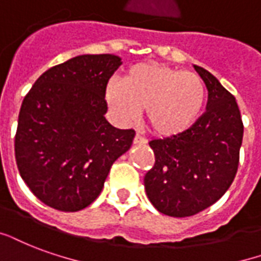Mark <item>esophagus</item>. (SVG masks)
I'll return each mask as SVG.
<instances>
[{
	"mask_svg": "<svg viewBox=\"0 0 261 261\" xmlns=\"http://www.w3.org/2000/svg\"><path fill=\"white\" fill-rule=\"evenodd\" d=\"M133 143H135V144H146L147 140L138 133V135L135 136V139H133Z\"/></svg>",
	"mask_w": 261,
	"mask_h": 261,
	"instance_id": "1",
	"label": "esophagus"
}]
</instances>
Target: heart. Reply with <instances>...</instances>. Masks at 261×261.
<instances>
[{
	"mask_svg": "<svg viewBox=\"0 0 261 261\" xmlns=\"http://www.w3.org/2000/svg\"><path fill=\"white\" fill-rule=\"evenodd\" d=\"M106 100L122 122H133L144 109L152 133L172 138L195 125L206 105V86L198 74L148 62L125 72L122 84L111 81Z\"/></svg>",
	"mask_w": 261,
	"mask_h": 261,
	"instance_id": "b5f03b06",
	"label": "heart"
}]
</instances>
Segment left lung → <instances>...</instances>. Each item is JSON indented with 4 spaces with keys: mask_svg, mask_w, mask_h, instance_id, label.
Returning a JSON list of instances; mask_svg holds the SVG:
<instances>
[{
    "mask_svg": "<svg viewBox=\"0 0 261 261\" xmlns=\"http://www.w3.org/2000/svg\"><path fill=\"white\" fill-rule=\"evenodd\" d=\"M194 68L206 85V111L187 132L148 143L155 162L144 176L147 197L172 217L197 215L224 195L237 175L244 138L234 96L207 70Z\"/></svg>",
    "mask_w": 261,
    "mask_h": 261,
    "instance_id": "obj_1",
    "label": "left lung"
}]
</instances>
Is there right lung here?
Masks as SVG:
<instances>
[{"mask_svg": "<svg viewBox=\"0 0 261 261\" xmlns=\"http://www.w3.org/2000/svg\"><path fill=\"white\" fill-rule=\"evenodd\" d=\"M122 64L114 55H82L41 75L21 103L15 136L19 173L45 205L77 212L101 193L133 129L106 119V88Z\"/></svg>", "mask_w": 261, "mask_h": 261, "instance_id": "obj_1", "label": "right lung"}]
</instances>
